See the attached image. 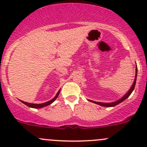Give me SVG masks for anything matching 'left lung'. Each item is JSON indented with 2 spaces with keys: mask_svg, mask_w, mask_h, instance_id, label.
<instances>
[{
  "mask_svg": "<svg viewBox=\"0 0 147 147\" xmlns=\"http://www.w3.org/2000/svg\"><path fill=\"white\" fill-rule=\"evenodd\" d=\"M137 67H136V76H135V79H134V83H133V84H132V86H131V89H130V90H129L128 92H127V94H126L125 95H124V97H122V98H121V99H120V100H117V102H112V103H102V102H94V101H91V100H90V102H94V103L97 104V105H101V106H103V107H114V106H115V105H118V104L121 103V102H123L124 100H126V99H127V97H128L129 96L130 94H131V93L132 92L133 90H134V87H135V84H136V80H137Z\"/></svg>",
  "mask_w": 147,
  "mask_h": 147,
  "instance_id": "8db88e82",
  "label": "left lung"
}]
</instances>
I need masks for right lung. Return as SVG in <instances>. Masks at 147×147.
I'll list each match as a JSON object with an SVG mask.
<instances>
[{"instance_id":"1","label":"right lung","mask_w":147,"mask_h":147,"mask_svg":"<svg viewBox=\"0 0 147 147\" xmlns=\"http://www.w3.org/2000/svg\"><path fill=\"white\" fill-rule=\"evenodd\" d=\"M59 93H60V90H59V92L57 93L56 96L54 97V98L53 99V100H50V101H48V102H45V103H42V104H31V103H28V102L21 101V100H20V101L23 102V104H25V105H27V106L30 107L36 108V109H38V108H42V107H44L48 106V105H50V104L53 103V102H54L55 100H56V99H57V97H58Z\"/></svg>"}]
</instances>
